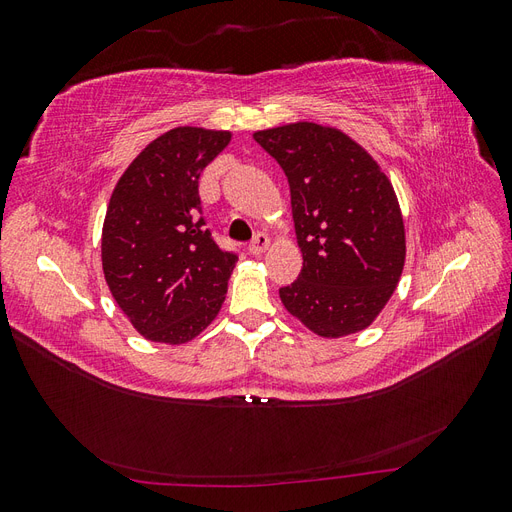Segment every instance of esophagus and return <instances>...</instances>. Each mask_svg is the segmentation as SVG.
Wrapping results in <instances>:
<instances>
[{
    "label": "esophagus",
    "instance_id": "34e87169",
    "mask_svg": "<svg viewBox=\"0 0 512 512\" xmlns=\"http://www.w3.org/2000/svg\"><path fill=\"white\" fill-rule=\"evenodd\" d=\"M269 237L265 235V232H258V235L254 237V241L250 243V254H254V256H260L262 252H265L267 250V247H269Z\"/></svg>",
    "mask_w": 512,
    "mask_h": 512
}]
</instances>
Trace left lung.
<instances>
[{"label":"left lung","mask_w":512,"mask_h":512,"mask_svg":"<svg viewBox=\"0 0 512 512\" xmlns=\"http://www.w3.org/2000/svg\"><path fill=\"white\" fill-rule=\"evenodd\" d=\"M288 177L303 269L280 288L288 312L320 337L367 329L404 271L406 228L378 162L337 128L297 121L254 132Z\"/></svg>","instance_id":"left-lung-1"}]
</instances>
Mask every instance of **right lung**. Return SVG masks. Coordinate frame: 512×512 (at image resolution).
<instances>
[{
    "instance_id": "right-lung-1",
    "label": "right lung",
    "mask_w": 512,
    "mask_h": 512,
    "mask_svg": "<svg viewBox=\"0 0 512 512\" xmlns=\"http://www.w3.org/2000/svg\"><path fill=\"white\" fill-rule=\"evenodd\" d=\"M232 134L181 126L123 170L102 226V271L113 299L149 342L188 344L220 314L237 254L200 218L198 179Z\"/></svg>"
}]
</instances>
